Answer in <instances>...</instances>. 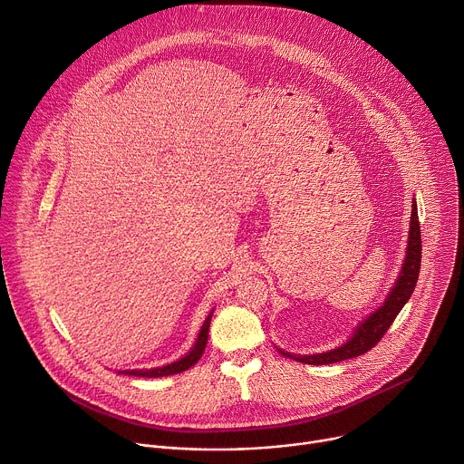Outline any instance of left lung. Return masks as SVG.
Segmentation results:
<instances>
[{
	"instance_id": "obj_1",
	"label": "left lung",
	"mask_w": 464,
	"mask_h": 464,
	"mask_svg": "<svg viewBox=\"0 0 464 464\" xmlns=\"http://www.w3.org/2000/svg\"><path fill=\"white\" fill-rule=\"evenodd\" d=\"M420 262H421V234H420V225H418V208L416 200L412 198V211H411V228H409V239H407V248H405V260L401 264L400 275L394 282V286L388 292L384 303L366 315L362 322L354 327L351 336L338 347L324 353H314V354H294L284 349H278L280 354L288 356V359H294L303 364H333V362H342L347 359H353V356H361L366 351H370L390 329L392 322L398 317L400 310L407 304L411 299L418 275H420Z\"/></svg>"
}]
</instances>
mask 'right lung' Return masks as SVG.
I'll use <instances>...</instances> for the list:
<instances>
[{
    "label": "right lung",
    "instance_id": "1",
    "mask_svg": "<svg viewBox=\"0 0 464 464\" xmlns=\"http://www.w3.org/2000/svg\"><path fill=\"white\" fill-rule=\"evenodd\" d=\"M213 310L208 314V317L204 319V324L198 331V336L193 343V347L189 349V353H186L182 359H178L170 364L165 366H158V368H147V370H121L119 373L124 375H133V377H167V375H174V373H182L186 370H189L193 364L198 362V359L202 356L206 343H208V331H209V322H211Z\"/></svg>",
    "mask_w": 464,
    "mask_h": 464
}]
</instances>
